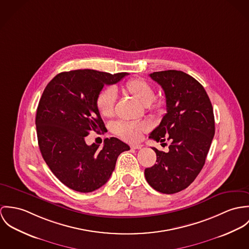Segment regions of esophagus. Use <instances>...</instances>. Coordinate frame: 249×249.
<instances>
[{
    "instance_id": "34e87169",
    "label": "esophagus",
    "mask_w": 249,
    "mask_h": 249,
    "mask_svg": "<svg viewBox=\"0 0 249 249\" xmlns=\"http://www.w3.org/2000/svg\"><path fill=\"white\" fill-rule=\"evenodd\" d=\"M131 148H132V149H135V150H138V149H141V148H142V145L133 144V145H131Z\"/></svg>"
}]
</instances>
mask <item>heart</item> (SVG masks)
Wrapping results in <instances>:
<instances>
[{"instance_id":"b5f03b06","label":"heart","mask_w":249,"mask_h":249,"mask_svg":"<svg viewBox=\"0 0 249 249\" xmlns=\"http://www.w3.org/2000/svg\"><path fill=\"white\" fill-rule=\"evenodd\" d=\"M122 89L135 97L145 106L158 108L159 104L154 103L156 94L151 84L141 78H133L122 86ZM116 100L115 91L112 89H105L101 90L96 97V107L103 117H111L114 111V104ZM148 130V125L145 123L135 122H116L112 126V132L119 138L136 142L141 138L142 133Z\"/></svg>"}]
</instances>
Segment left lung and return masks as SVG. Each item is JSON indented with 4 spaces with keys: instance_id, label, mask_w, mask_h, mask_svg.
<instances>
[{
    "instance_id": "8db88e82",
    "label": "left lung",
    "mask_w": 249,
    "mask_h": 249,
    "mask_svg": "<svg viewBox=\"0 0 249 249\" xmlns=\"http://www.w3.org/2000/svg\"><path fill=\"white\" fill-rule=\"evenodd\" d=\"M150 77L164 90L167 112L149 138L170 141L169 152L152 148L157 163L145 169L147 182L157 191L175 194L187 188L205 163L215 135L211 101L191 75L180 71H156Z\"/></svg>"
}]
</instances>
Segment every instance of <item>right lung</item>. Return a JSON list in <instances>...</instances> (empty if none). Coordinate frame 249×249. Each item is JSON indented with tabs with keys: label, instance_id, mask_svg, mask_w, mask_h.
<instances>
[{
	"label": "right lung",
	"instance_id": "obj_1",
	"mask_svg": "<svg viewBox=\"0 0 249 249\" xmlns=\"http://www.w3.org/2000/svg\"><path fill=\"white\" fill-rule=\"evenodd\" d=\"M127 72L111 74L76 70L57 74L47 85L36 112V130L42 157L56 178L69 188L92 192L111 178L118 156L130 147L118 138L104 146L87 145L90 132H107L96 107L105 85L119 82Z\"/></svg>",
	"mask_w": 249,
	"mask_h": 249
}]
</instances>
